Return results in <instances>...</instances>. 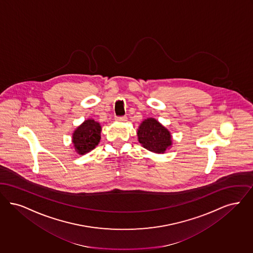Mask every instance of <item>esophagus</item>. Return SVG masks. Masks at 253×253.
<instances>
[{"label": "esophagus", "mask_w": 253, "mask_h": 253, "mask_svg": "<svg viewBox=\"0 0 253 253\" xmlns=\"http://www.w3.org/2000/svg\"><path fill=\"white\" fill-rule=\"evenodd\" d=\"M127 117L126 116H117L115 117V121L116 122H125L126 121Z\"/></svg>", "instance_id": "esophagus-1"}]
</instances>
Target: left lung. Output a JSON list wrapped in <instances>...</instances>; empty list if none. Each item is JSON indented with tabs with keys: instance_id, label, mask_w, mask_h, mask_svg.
<instances>
[{
	"instance_id": "left-lung-1",
	"label": "left lung",
	"mask_w": 253,
	"mask_h": 253,
	"mask_svg": "<svg viewBox=\"0 0 253 253\" xmlns=\"http://www.w3.org/2000/svg\"><path fill=\"white\" fill-rule=\"evenodd\" d=\"M137 135L138 141L143 147L154 153H165L172 145L171 133L154 118H147L142 122Z\"/></svg>"
}]
</instances>
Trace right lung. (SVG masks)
I'll return each mask as SVG.
<instances>
[{
    "instance_id": "1",
    "label": "right lung",
    "mask_w": 253,
    "mask_h": 253,
    "mask_svg": "<svg viewBox=\"0 0 253 253\" xmlns=\"http://www.w3.org/2000/svg\"><path fill=\"white\" fill-rule=\"evenodd\" d=\"M101 139V126L97 122L88 119L83 122L73 133L75 149L79 155H84L95 148Z\"/></svg>"
}]
</instances>
